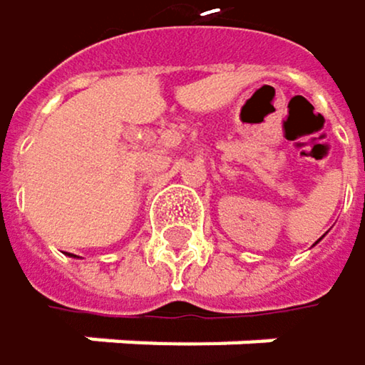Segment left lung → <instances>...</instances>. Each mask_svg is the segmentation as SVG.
<instances>
[{"instance_id":"left-lung-1","label":"left lung","mask_w":365,"mask_h":365,"mask_svg":"<svg viewBox=\"0 0 365 365\" xmlns=\"http://www.w3.org/2000/svg\"><path fill=\"white\" fill-rule=\"evenodd\" d=\"M322 237H324V235H322ZM322 237H320V240H322ZM320 240H318V242H320Z\"/></svg>"}]
</instances>
